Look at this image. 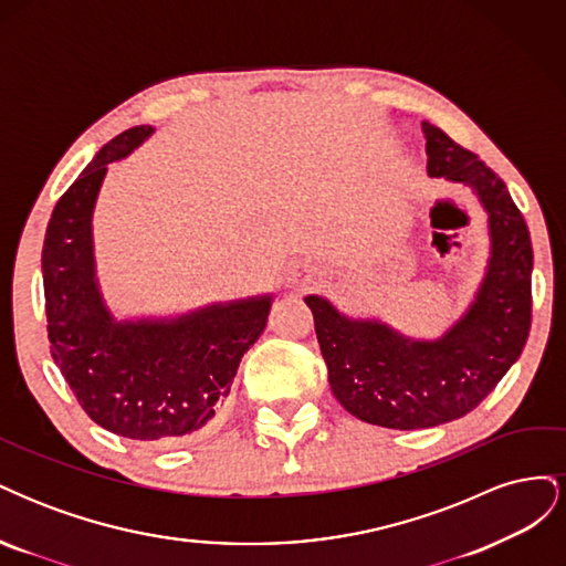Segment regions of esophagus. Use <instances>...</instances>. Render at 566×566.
Returning a JSON list of instances; mask_svg holds the SVG:
<instances>
[{
    "label": "esophagus",
    "mask_w": 566,
    "mask_h": 566,
    "mask_svg": "<svg viewBox=\"0 0 566 566\" xmlns=\"http://www.w3.org/2000/svg\"><path fill=\"white\" fill-rule=\"evenodd\" d=\"M287 281H290V283H295V285H306V283H312V281H314V269H312V266H306V264H295V266H290V271H287Z\"/></svg>",
    "instance_id": "34e87169"
}]
</instances>
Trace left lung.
I'll use <instances>...</instances> for the list:
<instances>
[{"mask_svg": "<svg viewBox=\"0 0 566 566\" xmlns=\"http://www.w3.org/2000/svg\"><path fill=\"white\" fill-rule=\"evenodd\" d=\"M427 175L468 186L489 217L491 252L474 300L437 339L406 337L378 318H352L306 295L335 399L358 420L424 430L482 403L517 361L531 325L534 250L507 186L447 132L422 123Z\"/></svg>", "mask_w": 566, "mask_h": 566, "instance_id": "left-lung-1", "label": "left lung"}]
</instances>
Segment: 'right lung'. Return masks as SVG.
<instances>
[{"mask_svg": "<svg viewBox=\"0 0 566 566\" xmlns=\"http://www.w3.org/2000/svg\"><path fill=\"white\" fill-rule=\"evenodd\" d=\"M156 132L117 134L51 212L42 279L51 356L77 403L104 430L148 443H179L212 424L238 364L262 335L271 295L217 302L169 318H117L101 293L94 208L108 163Z\"/></svg>", "mask_w": 566, "mask_h": 566, "instance_id": "obj_1", "label": "right lung"}]
</instances>
